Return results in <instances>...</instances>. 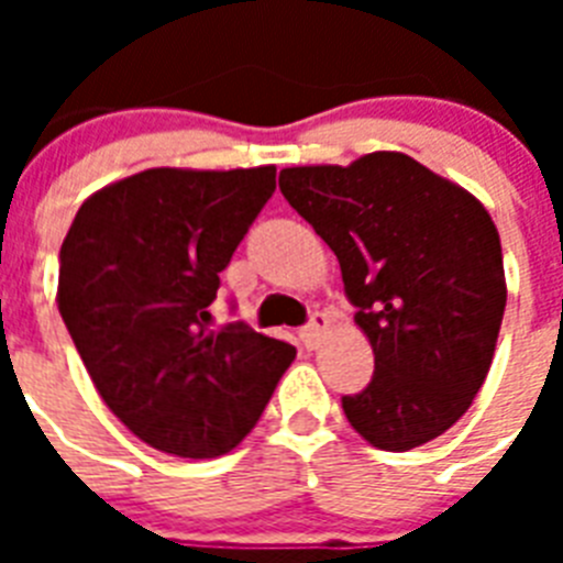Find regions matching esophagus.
I'll return each instance as SVG.
<instances>
[{
    "label": "esophagus",
    "mask_w": 563,
    "mask_h": 563,
    "mask_svg": "<svg viewBox=\"0 0 563 563\" xmlns=\"http://www.w3.org/2000/svg\"><path fill=\"white\" fill-rule=\"evenodd\" d=\"M327 330H330V318H327L324 312H312L309 324L300 330V339H303V344H307L309 351H316L318 344H321V339L327 335Z\"/></svg>",
    "instance_id": "34e87169"
}]
</instances>
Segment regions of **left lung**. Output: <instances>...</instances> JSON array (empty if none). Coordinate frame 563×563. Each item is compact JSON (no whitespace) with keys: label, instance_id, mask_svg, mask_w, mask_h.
Returning a JSON list of instances; mask_svg holds the SVG:
<instances>
[{"label":"left lung","instance_id":"1","mask_svg":"<svg viewBox=\"0 0 563 563\" xmlns=\"http://www.w3.org/2000/svg\"><path fill=\"white\" fill-rule=\"evenodd\" d=\"M286 201L333 247L374 347V379L342 397L368 444L444 435L488 376L506 312L497 224L479 198L400 152L280 172Z\"/></svg>","mask_w":563,"mask_h":563}]
</instances>
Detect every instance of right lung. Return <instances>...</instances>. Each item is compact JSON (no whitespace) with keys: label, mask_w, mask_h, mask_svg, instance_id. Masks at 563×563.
<instances>
[{"label":"right lung","mask_w":563,"mask_h":563,"mask_svg":"<svg viewBox=\"0 0 563 563\" xmlns=\"http://www.w3.org/2000/svg\"><path fill=\"white\" fill-rule=\"evenodd\" d=\"M274 178V166L136 172L92 192L60 245L66 330L101 400L154 450L230 453L295 360L247 327L216 333L207 309Z\"/></svg>","instance_id":"right-lung-1"}]
</instances>
